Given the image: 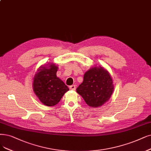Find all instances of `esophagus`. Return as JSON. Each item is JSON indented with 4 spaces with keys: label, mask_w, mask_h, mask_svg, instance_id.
I'll return each instance as SVG.
<instances>
[{
    "label": "esophagus",
    "mask_w": 151,
    "mask_h": 151,
    "mask_svg": "<svg viewBox=\"0 0 151 151\" xmlns=\"http://www.w3.org/2000/svg\"><path fill=\"white\" fill-rule=\"evenodd\" d=\"M70 89L71 90H76V86L75 85H71L70 86Z\"/></svg>",
    "instance_id": "esophagus-1"
}]
</instances>
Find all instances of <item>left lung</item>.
I'll return each mask as SVG.
<instances>
[{"label":"left lung","mask_w":151,"mask_h":151,"mask_svg":"<svg viewBox=\"0 0 151 151\" xmlns=\"http://www.w3.org/2000/svg\"><path fill=\"white\" fill-rule=\"evenodd\" d=\"M114 88L113 78L108 71L96 65L85 72L83 81L76 88V92L88 106L98 108L109 101Z\"/></svg>","instance_id":"obj_1"}]
</instances>
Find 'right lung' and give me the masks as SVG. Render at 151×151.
<instances>
[{"label":"right lung","mask_w":151,"mask_h":151,"mask_svg":"<svg viewBox=\"0 0 151 151\" xmlns=\"http://www.w3.org/2000/svg\"><path fill=\"white\" fill-rule=\"evenodd\" d=\"M58 67L48 62L38 68L33 78V90L43 104L53 106L59 103L66 92L69 90L63 81L57 76Z\"/></svg>","instance_id":"right-lung-1"}]
</instances>
